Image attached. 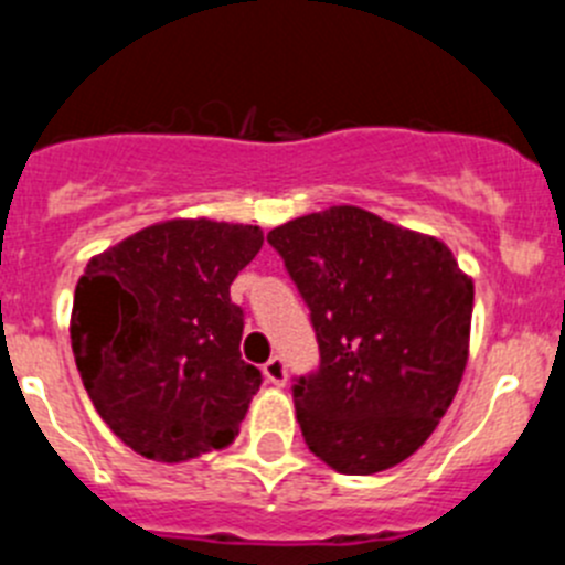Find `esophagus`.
I'll return each mask as SVG.
<instances>
[{
    "label": "esophagus",
    "mask_w": 565,
    "mask_h": 565,
    "mask_svg": "<svg viewBox=\"0 0 565 565\" xmlns=\"http://www.w3.org/2000/svg\"><path fill=\"white\" fill-rule=\"evenodd\" d=\"M263 373H266V379L271 384H277V387H282V384L288 382V364L282 356H271L266 364H263Z\"/></svg>",
    "instance_id": "34e87169"
}]
</instances>
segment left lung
Here are the masks:
<instances>
[{
    "label": "left lung",
    "instance_id": "8db88e82",
    "mask_svg": "<svg viewBox=\"0 0 565 565\" xmlns=\"http://www.w3.org/2000/svg\"><path fill=\"white\" fill-rule=\"evenodd\" d=\"M311 308L319 367L294 384L308 450L344 476L411 458L456 398L469 356L472 279L430 234L359 206L268 232Z\"/></svg>",
    "mask_w": 565,
    "mask_h": 565
}]
</instances>
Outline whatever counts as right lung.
Segmentation results:
<instances>
[{"instance_id":"1","label":"right lung","mask_w":565,"mask_h":565,"mask_svg":"<svg viewBox=\"0 0 565 565\" xmlns=\"http://www.w3.org/2000/svg\"><path fill=\"white\" fill-rule=\"evenodd\" d=\"M263 228L167 221L93 257L73 297L70 342L84 391L138 456L181 463L239 433L263 373L239 356L228 286Z\"/></svg>"}]
</instances>
